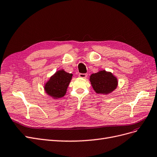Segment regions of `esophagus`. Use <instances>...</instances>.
Masks as SVG:
<instances>
[{"mask_svg":"<svg viewBox=\"0 0 157 157\" xmlns=\"http://www.w3.org/2000/svg\"><path fill=\"white\" fill-rule=\"evenodd\" d=\"M79 77L82 78H86L87 77V74L80 73V74H79Z\"/></svg>","mask_w":157,"mask_h":157,"instance_id":"34e87169","label":"esophagus"}]
</instances>
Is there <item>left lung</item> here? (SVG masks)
Here are the masks:
<instances>
[{"instance_id": "obj_1", "label": "left lung", "mask_w": 157, "mask_h": 157, "mask_svg": "<svg viewBox=\"0 0 157 157\" xmlns=\"http://www.w3.org/2000/svg\"><path fill=\"white\" fill-rule=\"evenodd\" d=\"M90 82L96 93L98 94H108L117 86V78L112 73L105 70L91 74Z\"/></svg>"}]
</instances>
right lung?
I'll return each mask as SVG.
<instances>
[{"label":"right lung","instance_id":"1","mask_svg":"<svg viewBox=\"0 0 157 157\" xmlns=\"http://www.w3.org/2000/svg\"><path fill=\"white\" fill-rule=\"evenodd\" d=\"M72 77V74L66 72L63 70H59L45 83V92L55 98L64 97Z\"/></svg>","mask_w":157,"mask_h":157}]
</instances>
